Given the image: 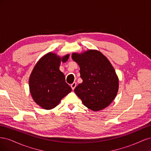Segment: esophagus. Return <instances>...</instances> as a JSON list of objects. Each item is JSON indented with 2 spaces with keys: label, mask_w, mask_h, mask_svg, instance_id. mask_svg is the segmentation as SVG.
Here are the masks:
<instances>
[{
  "label": "esophagus",
  "mask_w": 151,
  "mask_h": 151,
  "mask_svg": "<svg viewBox=\"0 0 151 151\" xmlns=\"http://www.w3.org/2000/svg\"><path fill=\"white\" fill-rule=\"evenodd\" d=\"M71 88H72V90H74L75 88L76 87V83H73L72 84H71Z\"/></svg>",
  "instance_id": "34e87169"
}]
</instances>
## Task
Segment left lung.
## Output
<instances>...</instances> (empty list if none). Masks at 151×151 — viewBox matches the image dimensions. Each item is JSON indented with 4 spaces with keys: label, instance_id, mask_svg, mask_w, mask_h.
<instances>
[{
    "label": "left lung",
    "instance_id": "obj_1",
    "mask_svg": "<svg viewBox=\"0 0 151 151\" xmlns=\"http://www.w3.org/2000/svg\"><path fill=\"white\" fill-rule=\"evenodd\" d=\"M72 58L79 65L83 81L74 92L84 106L94 111L108 106L115 98L119 88L118 77L110 62L96 50L73 53Z\"/></svg>",
    "mask_w": 151,
    "mask_h": 151
}]
</instances>
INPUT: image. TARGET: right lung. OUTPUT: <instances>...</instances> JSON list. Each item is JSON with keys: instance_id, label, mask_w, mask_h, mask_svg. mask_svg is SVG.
Segmentation results:
<instances>
[{"instance_id": "add662e5", "label": "right lung", "mask_w": 151, "mask_h": 151, "mask_svg": "<svg viewBox=\"0 0 151 151\" xmlns=\"http://www.w3.org/2000/svg\"><path fill=\"white\" fill-rule=\"evenodd\" d=\"M69 54L62 57L56 53L45 54L36 63L29 78V91L35 102L45 109L56 107L72 91L59 69L60 63L68 60Z\"/></svg>"}]
</instances>
